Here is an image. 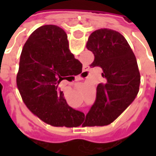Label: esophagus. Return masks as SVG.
<instances>
[{
    "label": "esophagus",
    "instance_id": "1",
    "mask_svg": "<svg viewBox=\"0 0 156 156\" xmlns=\"http://www.w3.org/2000/svg\"><path fill=\"white\" fill-rule=\"evenodd\" d=\"M87 72H88V70H87V69H85L84 71H83V74H84V73H87Z\"/></svg>",
    "mask_w": 156,
    "mask_h": 156
}]
</instances>
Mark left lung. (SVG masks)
Returning a JSON list of instances; mask_svg holds the SVG:
<instances>
[{
    "mask_svg": "<svg viewBox=\"0 0 156 156\" xmlns=\"http://www.w3.org/2000/svg\"><path fill=\"white\" fill-rule=\"evenodd\" d=\"M86 47L94 55L90 67H101L105 83L98 85L94 105L83 126H105L114 122L134 101L140 74L134 52L119 32L108 28L96 30L89 36Z\"/></svg>",
    "mask_w": 156,
    "mask_h": 156,
    "instance_id": "left-lung-1",
    "label": "left lung"
}]
</instances>
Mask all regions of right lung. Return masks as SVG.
Instances as JSON below:
<instances>
[{
	"instance_id": "add662e5",
	"label": "right lung",
	"mask_w": 156,
	"mask_h": 156,
	"mask_svg": "<svg viewBox=\"0 0 156 156\" xmlns=\"http://www.w3.org/2000/svg\"><path fill=\"white\" fill-rule=\"evenodd\" d=\"M79 62L69 50L68 36L56 25L41 26L22 48L16 85L26 106L41 121L55 127H77L83 113L66 102L58 85L72 81Z\"/></svg>"
}]
</instances>
